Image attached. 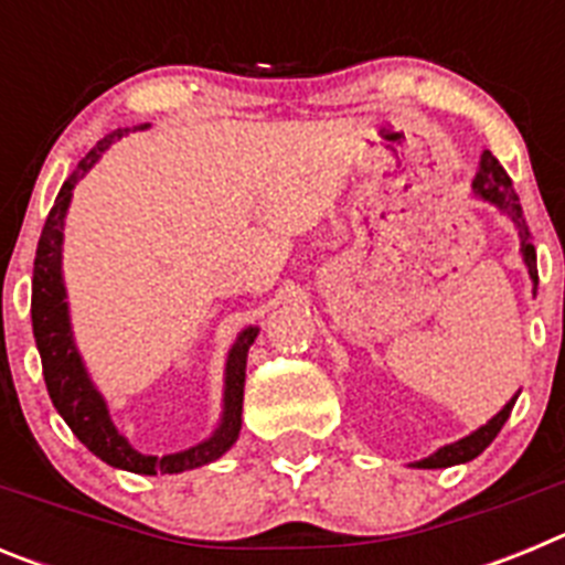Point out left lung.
Instances as JSON below:
<instances>
[{
	"instance_id": "1",
	"label": "left lung",
	"mask_w": 565,
	"mask_h": 565,
	"mask_svg": "<svg viewBox=\"0 0 565 565\" xmlns=\"http://www.w3.org/2000/svg\"><path fill=\"white\" fill-rule=\"evenodd\" d=\"M472 192H476L481 201H487V203H492V206L501 209L509 221L515 223L518 237H521L523 266L529 268L532 286L537 288V254H535V246H532V239H529V226H526V217H523L521 201H518L515 186H512V178H509L507 169L498 163V158L489 152V149H483V154H481V167H478L476 181H472ZM515 402H518V393L509 398L507 404H503V411L498 413V416L489 418V422L483 424V427H478L476 433L463 436L461 441L447 444V447L436 450L433 456L422 458V461H416L413 467L444 469V467H456V463H467V461H472V458H478L483 450H487L489 444L495 441V436L501 433L503 424H507V418H509V413H512V407H515Z\"/></svg>"
}]
</instances>
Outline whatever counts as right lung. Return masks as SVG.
<instances>
[{
    "label": "right lung",
    "instance_id": "add662e5",
    "mask_svg": "<svg viewBox=\"0 0 565 565\" xmlns=\"http://www.w3.org/2000/svg\"><path fill=\"white\" fill-rule=\"evenodd\" d=\"M147 127V124H143ZM141 127V129H143ZM129 129H115L107 138L96 143L78 161L76 172L64 181L56 203L50 209L47 221H44L42 237H39L36 263H33V299H30V317H33V337H36L39 356H42V371L47 393L53 398V407L58 416L67 422V427L76 433L78 441L87 447L93 456L102 458L104 463L138 476H158V472H186V469L212 463L232 450V444L239 436V424H243V387H246V359L248 348L257 339L259 328H246L234 339L232 351L226 359V384H223V416L217 430L206 441L194 444L183 452L172 456H143L118 433L113 424L102 393L96 391L93 379L87 376V367L82 362V353L73 339L67 311V291H64L62 277V243H64V217H67L70 198L73 189L82 181L89 169L96 167L104 149L113 141H121V135Z\"/></svg>",
    "mask_w": 565,
    "mask_h": 565
}]
</instances>
